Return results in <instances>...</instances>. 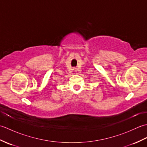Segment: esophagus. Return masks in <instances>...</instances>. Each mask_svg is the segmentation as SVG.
I'll return each mask as SVG.
<instances>
[{"mask_svg":"<svg viewBox=\"0 0 147 147\" xmlns=\"http://www.w3.org/2000/svg\"><path fill=\"white\" fill-rule=\"evenodd\" d=\"M73 70H74V71H76V69L74 68V69H73Z\"/></svg>","mask_w":147,"mask_h":147,"instance_id":"34e87169","label":"esophagus"}]
</instances>
